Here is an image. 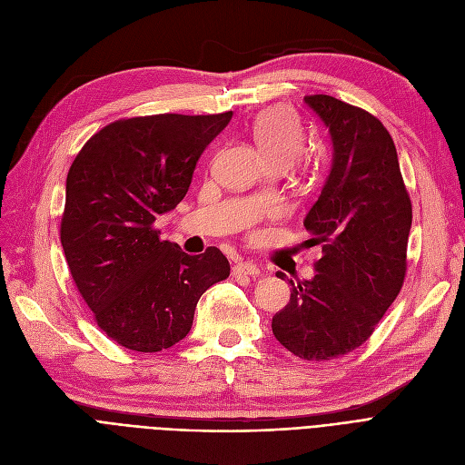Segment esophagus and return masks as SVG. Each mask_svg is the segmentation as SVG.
<instances>
[{
	"label": "esophagus",
	"mask_w": 465,
	"mask_h": 465,
	"mask_svg": "<svg viewBox=\"0 0 465 465\" xmlns=\"http://www.w3.org/2000/svg\"><path fill=\"white\" fill-rule=\"evenodd\" d=\"M233 275L235 277H241V275L258 277V275H262V270L252 262H239L237 265H233Z\"/></svg>",
	"instance_id": "34e87169"
}]
</instances>
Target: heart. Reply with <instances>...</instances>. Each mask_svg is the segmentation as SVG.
<instances>
[{
	"label": "heart",
	"instance_id": "b5f03b06",
	"mask_svg": "<svg viewBox=\"0 0 465 465\" xmlns=\"http://www.w3.org/2000/svg\"><path fill=\"white\" fill-rule=\"evenodd\" d=\"M252 139L267 163H292L305 144L302 122L288 109L275 107L260 113L252 124Z\"/></svg>",
	"mask_w": 465,
	"mask_h": 465
}]
</instances>
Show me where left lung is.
<instances>
[{"instance_id":"1","label":"left lung","mask_w":465,"mask_h":465,"mask_svg":"<svg viewBox=\"0 0 465 465\" xmlns=\"http://www.w3.org/2000/svg\"><path fill=\"white\" fill-rule=\"evenodd\" d=\"M303 102L331 141L330 173L303 220L305 242L321 245L322 258L312 279L290 281V302L272 328L292 354L331 360L365 343L398 298L412 209L379 118L324 94Z\"/></svg>"}]
</instances>
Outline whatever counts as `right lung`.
I'll return each instance as SVG.
<instances>
[{"label": "right lung", "mask_w": 465, "mask_h": 465, "mask_svg": "<svg viewBox=\"0 0 465 465\" xmlns=\"http://www.w3.org/2000/svg\"><path fill=\"white\" fill-rule=\"evenodd\" d=\"M232 114L116 120L69 167L64 254L97 326L122 347H173L190 331L203 292L230 275L216 247L190 256L162 241L153 223L183 202L195 163Z\"/></svg>", "instance_id": "obj_1"}]
</instances>
